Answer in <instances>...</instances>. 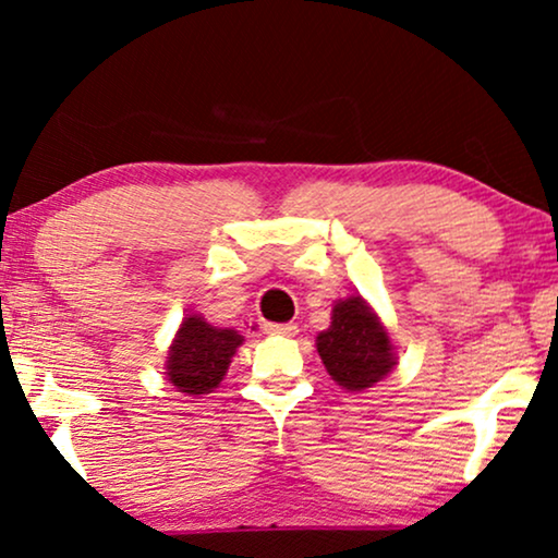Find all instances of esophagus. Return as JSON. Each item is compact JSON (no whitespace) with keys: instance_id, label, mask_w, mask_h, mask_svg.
I'll return each instance as SVG.
<instances>
[{"instance_id":"esophagus-1","label":"esophagus","mask_w":558,"mask_h":558,"mask_svg":"<svg viewBox=\"0 0 558 558\" xmlns=\"http://www.w3.org/2000/svg\"><path fill=\"white\" fill-rule=\"evenodd\" d=\"M264 332L266 335H284V338H292V335H296V325L294 323H266L264 325Z\"/></svg>"}]
</instances>
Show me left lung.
<instances>
[{
    "instance_id": "obj_1",
    "label": "left lung",
    "mask_w": 558,
    "mask_h": 558,
    "mask_svg": "<svg viewBox=\"0 0 558 558\" xmlns=\"http://www.w3.org/2000/svg\"><path fill=\"white\" fill-rule=\"evenodd\" d=\"M317 353L332 380L348 391H365L396 365L386 327L363 296H348L332 307V323L317 335Z\"/></svg>"
}]
</instances>
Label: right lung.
<instances>
[{
    "label": "right lung",
    "instance_id": "add662e5",
    "mask_svg": "<svg viewBox=\"0 0 558 558\" xmlns=\"http://www.w3.org/2000/svg\"><path fill=\"white\" fill-rule=\"evenodd\" d=\"M241 342L243 335L231 327H213L201 315L185 317L167 353V380L187 396L210 393L223 380Z\"/></svg>",
    "mask_w": 558,
    "mask_h": 558
}]
</instances>
